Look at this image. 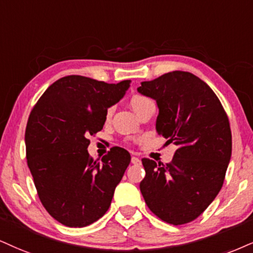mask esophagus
<instances>
[{
	"label": "esophagus",
	"instance_id": "esophagus-1",
	"mask_svg": "<svg viewBox=\"0 0 253 253\" xmlns=\"http://www.w3.org/2000/svg\"><path fill=\"white\" fill-rule=\"evenodd\" d=\"M131 163L132 164H141V160H139L138 157H135V156H133V157L131 158Z\"/></svg>",
	"mask_w": 253,
	"mask_h": 253
}]
</instances>
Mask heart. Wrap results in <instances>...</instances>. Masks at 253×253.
<instances>
[{
    "label": "heart",
    "mask_w": 253,
    "mask_h": 253,
    "mask_svg": "<svg viewBox=\"0 0 253 253\" xmlns=\"http://www.w3.org/2000/svg\"><path fill=\"white\" fill-rule=\"evenodd\" d=\"M151 99H149L146 96L142 95V93H135V95H132V97L130 98V105H131V108L133 109V111L137 112L139 110V109H142L144 105L148 104V103H150ZM112 112H114V108L110 107L108 108L107 112H105V117L107 118H110Z\"/></svg>",
    "instance_id": "b5f03b06"
}]
</instances>
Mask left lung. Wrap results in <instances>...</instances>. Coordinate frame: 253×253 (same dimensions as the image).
Here are the masks:
<instances>
[{"mask_svg": "<svg viewBox=\"0 0 253 253\" xmlns=\"http://www.w3.org/2000/svg\"><path fill=\"white\" fill-rule=\"evenodd\" d=\"M137 90L157 102V132L178 146L170 163L142 158L143 197L163 222H192L223 186L232 150L229 117L213 90L186 71L142 82Z\"/></svg>", "mask_w": 253, "mask_h": 253, "instance_id": "obj_1", "label": "left lung"}]
</instances>
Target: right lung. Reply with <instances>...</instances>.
Wrapping results in <instances>:
<instances>
[{"mask_svg": "<svg viewBox=\"0 0 253 253\" xmlns=\"http://www.w3.org/2000/svg\"><path fill=\"white\" fill-rule=\"evenodd\" d=\"M131 81L109 84L70 75L45 90L26 127L27 163L37 195L52 218L69 227L88 226L108 211L131 157L114 146L93 161L88 137L101 131L108 108Z\"/></svg>", "mask_w": 253, "mask_h": 253, "instance_id": "obj_1", "label": "right lung"}]
</instances>
